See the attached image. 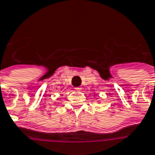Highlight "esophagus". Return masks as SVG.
<instances>
[{"instance_id":"1","label":"esophagus","mask_w":155,"mask_h":155,"mask_svg":"<svg viewBox=\"0 0 155 155\" xmlns=\"http://www.w3.org/2000/svg\"><path fill=\"white\" fill-rule=\"evenodd\" d=\"M80 89H81V88H80V87H76V88H75V90L77 91H80Z\"/></svg>"}]
</instances>
